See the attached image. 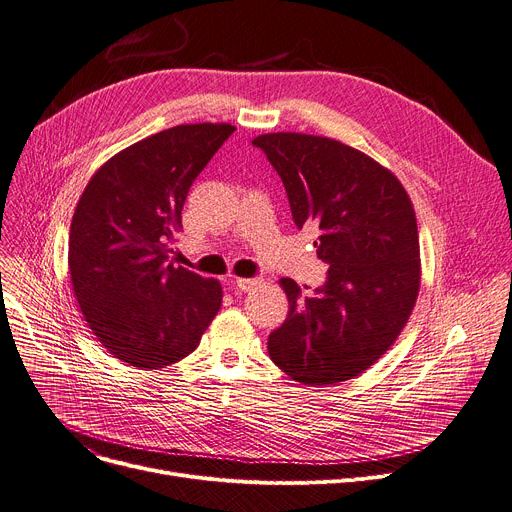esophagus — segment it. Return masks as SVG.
<instances>
[{"instance_id":"esophagus-1","label":"esophagus","mask_w":512,"mask_h":512,"mask_svg":"<svg viewBox=\"0 0 512 512\" xmlns=\"http://www.w3.org/2000/svg\"><path fill=\"white\" fill-rule=\"evenodd\" d=\"M257 284H259V282L253 280V277H237V282H235L237 290H241V292H251Z\"/></svg>"}]
</instances>
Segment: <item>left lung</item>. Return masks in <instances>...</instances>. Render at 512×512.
I'll return each instance as SVG.
<instances>
[{
	"label": "left lung",
	"mask_w": 512,
	"mask_h": 512,
	"mask_svg": "<svg viewBox=\"0 0 512 512\" xmlns=\"http://www.w3.org/2000/svg\"><path fill=\"white\" fill-rule=\"evenodd\" d=\"M282 177L298 228L316 224L327 282L314 296L280 280L288 318L267 339L273 363L308 386L351 380L398 339L421 288V251L412 202L396 175L327 136H257Z\"/></svg>",
	"instance_id": "left-lung-1"
}]
</instances>
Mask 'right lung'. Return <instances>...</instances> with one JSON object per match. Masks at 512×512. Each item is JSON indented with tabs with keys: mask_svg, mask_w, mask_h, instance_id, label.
Here are the masks:
<instances>
[{
	"mask_svg": "<svg viewBox=\"0 0 512 512\" xmlns=\"http://www.w3.org/2000/svg\"><path fill=\"white\" fill-rule=\"evenodd\" d=\"M235 132L179 124L106 161L77 202L69 273L98 341L132 367L190 355L222 304L220 282L175 265L171 245L196 177Z\"/></svg>",
	"mask_w": 512,
	"mask_h": 512,
	"instance_id": "obj_1",
	"label": "right lung"
}]
</instances>
